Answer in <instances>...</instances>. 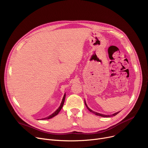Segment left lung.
Wrapping results in <instances>:
<instances>
[{
	"mask_svg": "<svg viewBox=\"0 0 148 148\" xmlns=\"http://www.w3.org/2000/svg\"><path fill=\"white\" fill-rule=\"evenodd\" d=\"M85 105H86V106L87 107V109L91 112H92L93 114H94L95 115H98V116H102V117H111V116H115L116 114H118L119 112H119H116V113H115V114H112V115H103V114H99V113H97V112H94V111H92L91 110H90L88 107V106L87 105V104H86V101H85Z\"/></svg>",
	"mask_w": 148,
	"mask_h": 148,
	"instance_id": "8db88e82",
	"label": "left lung"
}]
</instances>
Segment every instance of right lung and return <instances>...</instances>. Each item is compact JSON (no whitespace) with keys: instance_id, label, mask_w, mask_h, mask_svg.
Segmentation results:
<instances>
[{"instance_id":"add662e5","label":"right lung","mask_w":148,"mask_h":148,"mask_svg":"<svg viewBox=\"0 0 148 148\" xmlns=\"http://www.w3.org/2000/svg\"><path fill=\"white\" fill-rule=\"evenodd\" d=\"M65 98H66V94H64V97H63V98H62V102H61V105H60V107L53 113V114H52L51 115H50V116H49L48 117H47V118H43L42 119H50V118H53V117H54V116H55L56 115H57L58 113H59V112L61 111V108H62V106H63V105H64V100H65Z\"/></svg>"}]
</instances>
